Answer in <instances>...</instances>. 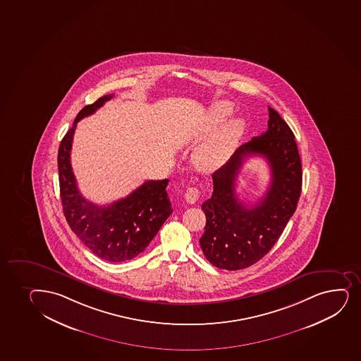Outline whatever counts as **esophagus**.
Returning a JSON list of instances; mask_svg holds the SVG:
<instances>
[{
	"label": "esophagus",
	"mask_w": 361,
	"mask_h": 361,
	"mask_svg": "<svg viewBox=\"0 0 361 361\" xmlns=\"http://www.w3.org/2000/svg\"><path fill=\"white\" fill-rule=\"evenodd\" d=\"M199 195H200V192L197 187H190L185 195V199H186L187 203L195 204L198 200Z\"/></svg>",
	"instance_id": "1"
}]
</instances>
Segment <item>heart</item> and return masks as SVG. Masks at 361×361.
Instances as JSON below:
<instances>
[{
  "mask_svg": "<svg viewBox=\"0 0 361 361\" xmlns=\"http://www.w3.org/2000/svg\"><path fill=\"white\" fill-rule=\"evenodd\" d=\"M233 113L231 104L219 102L211 106L203 126L200 127L195 140L205 138ZM243 121L239 118L228 120L215 133L197 147L193 154V163L199 171L211 173L224 164L243 133Z\"/></svg>",
  "mask_w": 361,
  "mask_h": 361,
  "instance_id": "b5f03b06",
  "label": "heart"
}]
</instances>
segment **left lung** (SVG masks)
I'll use <instances>...</instances> for the list:
<instances>
[{
	"label": "left lung",
	"mask_w": 361,
	"mask_h": 361,
	"mask_svg": "<svg viewBox=\"0 0 361 361\" xmlns=\"http://www.w3.org/2000/svg\"><path fill=\"white\" fill-rule=\"evenodd\" d=\"M295 135L280 114L269 106L267 130L238 147L212 174L214 192L202 205L207 224L199 240L214 267L240 270L251 267L271 250L295 212L302 183ZM262 155L272 171V183L259 202L248 208L237 198L235 183L243 161Z\"/></svg>",
	"instance_id": "left-lung-1"
}]
</instances>
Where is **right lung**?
<instances>
[{
    "instance_id": "right-lung-1",
    "label": "right lung",
    "mask_w": 361,
    "mask_h": 361,
    "mask_svg": "<svg viewBox=\"0 0 361 361\" xmlns=\"http://www.w3.org/2000/svg\"><path fill=\"white\" fill-rule=\"evenodd\" d=\"M113 94L84 106L59 147L57 166L60 195L71 229L94 255L111 263L132 259L145 250L171 215L166 193L169 180H149L126 198L109 205H96L78 190L71 164V150L78 121L99 109Z\"/></svg>"
}]
</instances>
